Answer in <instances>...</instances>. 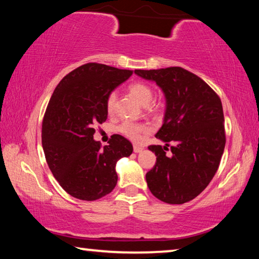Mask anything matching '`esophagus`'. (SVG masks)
I'll use <instances>...</instances> for the list:
<instances>
[{
  "instance_id": "1",
  "label": "esophagus",
  "mask_w": 259,
  "mask_h": 259,
  "mask_svg": "<svg viewBox=\"0 0 259 259\" xmlns=\"http://www.w3.org/2000/svg\"><path fill=\"white\" fill-rule=\"evenodd\" d=\"M144 148L142 146H138V145H134V152L135 153H142Z\"/></svg>"
}]
</instances>
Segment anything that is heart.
Wrapping results in <instances>:
<instances>
[{
    "instance_id": "1",
    "label": "heart",
    "mask_w": 259,
    "mask_h": 259,
    "mask_svg": "<svg viewBox=\"0 0 259 259\" xmlns=\"http://www.w3.org/2000/svg\"><path fill=\"white\" fill-rule=\"evenodd\" d=\"M129 93L134 96V97L138 100V102L146 106V105L150 104L153 97H154V91H153L152 88L146 84V83L143 82H135L131 83L129 85ZM115 103H116V94L111 93L106 98V111L108 114H112L114 112V108H115ZM117 131L126 138H129L134 142H137L140 138V135L146 131V126L143 123H138V122H133V121H124L119 125Z\"/></svg>"
}]
</instances>
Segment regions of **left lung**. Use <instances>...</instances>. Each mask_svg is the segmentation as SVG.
<instances>
[{"mask_svg":"<svg viewBox=\"0 0 259 259\" xmlns=\"http://www.w3.org/2000/svg\"><path fill=\"white\" fill-rule=\"evenodd\" d=\"M138 76L160 87L165 98L163 124L151 145L156 163L146 174L152 194L165 203L196 198L211 182L225 148L224 113L217 94L195 74L182 67L136 69ZM172 144V155L165 150Z\"/></svg>","mask_w":259,"mask_h":259,"instance_id":"left-lung-1","label":"left lung"}]
</instances>
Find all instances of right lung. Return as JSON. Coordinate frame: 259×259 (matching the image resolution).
<instances>
[{"label": "right lung", "instance_id": "1", "mask_svg": "<svg viewBox=\"0 0 259 259\" xmlns=\"http://www.w3.org/2000/svg\"><path fill=\"white\" fill-rule=\"evenodd\" d=\"M133 71L89 63L67 74L56 87L42 123L47 163L69 195L95 201L111 193L117 183L116 162L128 157L133 144L113 135L100 147L95 126L107 119L106 98Z\"/></svg>", "mask_w": 259, "mask_h": 259}]
</instances>
